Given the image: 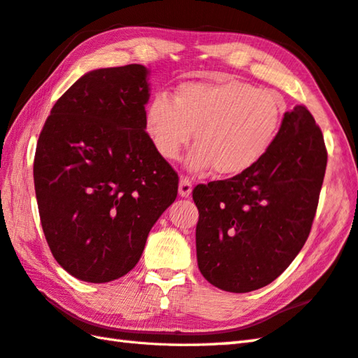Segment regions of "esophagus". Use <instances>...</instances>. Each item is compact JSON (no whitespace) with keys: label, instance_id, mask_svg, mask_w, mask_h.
<instances>
[{"label":"esophagus","instance_id":"obj_1","mask_svg":"<svg viewBox=\"0 0 358 358\" xmlns=\"http://www.w3.org/2000/svg\"><path fill=\"white\" fill-rule=\"evenodd\" d=\"M191 192H192V181L187 177H181L180 185H178V194L181 196H185V199H187V196L191 195Z\"/></svg>","mask_w":358,"mask_h":358}]
</instances>
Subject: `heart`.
<instances>
[{
	"label": "heart",
	"instance_id": "obj_1",
	"mask_svg": "<svg viewBox=\"0 0 358 358\" xmlns=\"http://www.w3.org/2000/svg\"><path fill=\"white\" fill-rule=\"evenodd\" d=\"M285 113L283 96L273 90L234 78L189 81L178 86L175 100L166 94L152 98L146 131L167 159L177 158L194 134L196 146L186 158L189 169L214 166L220 175H235L266 154Z\"/></svg>",
	"mask_w": 358,
	"mask_h": 358
}]
</instances>
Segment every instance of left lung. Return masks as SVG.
<instances>
[{
  "label": "left lung",
  "mask_w": 358,
  "mask_h": 358,
  "mask_svg": "<svg viewBox=\"0 0 358 358\" xmlns=\"http://www.w3.org/2000/svg\"><path fill=\"white\" fill-rule=\"evenodd\" d=\"M326 162L320 127L305 106H295L255 164L196 186V262L203 277L237 294L275 280L309 237Z\"/></svg>",
  "instance_id": "obj_1"
}]
</instances>
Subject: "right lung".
<instances>
[{"mask_svg": "<svg viewBox=\"0 0 358 358\" xmlns=\"http://www.w3.org/2000/svg\"><path fill=\"white\" fill-rule=\"evenodd\" d=\"M149 71H90L45 120L34 159L44 237L75 278L108 283L135 268L177 199L178 175L146 132Z\"/></svg>", "mask_w": 358, "mask_h": 358, "instance_id": "obj_1", "label": "right lung"}]
</instances>
